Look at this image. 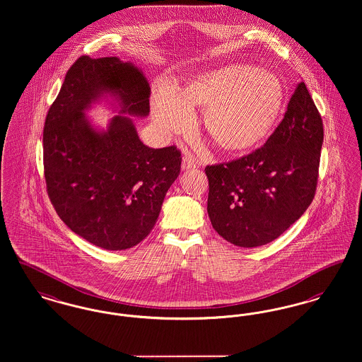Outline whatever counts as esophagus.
I'll return each mask as SVG.
<instances>
[{
    "label": "esophagus",
    "instance_id": "esophagus-1",
    "mask_svg": "<svg viewBox=\"0 0 362 362\" xmlns=\"http://www.w3.org/2000/svg\"><path fill=\"white\" fill-rule=\"evenodd\" d=\"M196 168H199V162L194 159L193 155L187 153L182 158V170H190V169H196Z\"/></svg>",
    "mask_w": 362,
    "mask_h": 362
}]
</instances>
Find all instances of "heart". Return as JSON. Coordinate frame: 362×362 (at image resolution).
Here are the masks:
<instances>
[{"label":"heart","instance_id":"b5f03b06","mask_svg":"<svg viewBox=\"0 0 362 362\" xmlns=\"http://www.w3.org/2000/svg\"><path fill=\"white\" fill-rule=\"evenodd\" d=\"M285 88L275 75L249 65H228L190 77L175 94L159 88L153 117L166 134H187L190 110L204 112V128L223 151L247 153L275 129L284 109Z\"/></svg>","mask_w":362,"mask_h":362}]
</instances>
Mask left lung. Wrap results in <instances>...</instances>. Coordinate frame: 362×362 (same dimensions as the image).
<instances>
[{
	"instance_id": "left-lung-1",
	"label": "left lung",
	"mask_w": 362,
	"mask_h": 362,
	"mask_svg": "<svg viewBox=\"0 0 362 362\" xmlns=\"http://www.w3.org/2000/svg\"><path fill=\"white\" fill-rule=\"evenodd\" d=\"M323 136L322 115L301 81L264 146L204 169L215 231L241 247L266 245L285 233L315 197Z\"/></svg>"
}]
</instances>
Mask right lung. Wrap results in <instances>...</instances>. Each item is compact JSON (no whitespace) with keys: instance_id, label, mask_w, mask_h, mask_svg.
<instances>
[{"instance_id":"right-lung-1","label":"right lung","mask_w":362,"mask_h":362,"mask_svg":"<svg viewBox=\"0 0 362 362\" xmlns=\"http://www.w3.org/2000/svg\"><path fill=\"white\" fill-rule=\"evenodd\" d=\"M119 96L122 113H150V86L129 62L81 56L68 69L43 128L49 199L62 222L96 247L121 250L143 241L181 170L175 147L150 148L125 115L103 134L84 110L100 94Z\"/></svg>"}]
</instances>
